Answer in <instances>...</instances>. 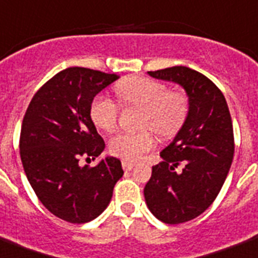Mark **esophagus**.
I'll return each instance as SVG.
<instances>
[{"label": "esophagus", "instance_id": "34e87169", "mask_svg": "<svg viewBox=\"0 0 258 258\" xmlns=\"http://www.w3.org/2000/svg\"><path fill=\"white\" fill-rule=\"evenodd\" d=\"M121 166H123V169L124 170H131V169L135 166V162H130V161H123L121 162Z\"/></svg>", "mask_w": 258, "mask_h": 258}]
</instances>
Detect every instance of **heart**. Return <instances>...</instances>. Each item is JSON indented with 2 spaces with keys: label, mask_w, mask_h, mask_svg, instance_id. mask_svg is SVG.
I'll use <instances>...</instances> for the list:
<instances>
[{
  "label": "heart",
  "mask_w": 258,
  "mask_h": 258,
  "mask_svg": "<svg viewBox=\"0 0 258 258\" xmlns=\"http://www.w3.org/2000/svg\"><path fill=\"white\" fill-rule=\"evenodd\" d=\"M124 105H141L139 125L150 127L161 137H169L181 127L188 112V98L180 90H166L160 81L146 77H130L115 88ZM90 120L97 128L111 133L117 124L119 105L105 94L94 96L89 107ZM155 139L149 130L123 131L109 141V153L124 161H135L151 149Z\"/></svg>",
  "instance_id": "obj_1"
}]
</instances>
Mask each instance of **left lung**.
<instances>
[{
	"mask_svg": "<svg viewBox=\"0 0 258 258\" xmlns=\"http://www.w3.org/2000/svg\"><path fill=\"white\" fill-rule=\"evenodd\" d=\"M151 77L181 85L189 111L181 130L161 151L153 166L145 199L155 218L168 225L203 214L222 189L234 155V134L226 98L214 82L185 66H173Z\"/></svg>",
	"mask_w": 258,
	"mask_h": 258,
	"instance_id": "8db88e82",
	"label": "left lung"
}]
</instances>
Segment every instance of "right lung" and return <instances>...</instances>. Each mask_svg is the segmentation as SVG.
<instances>
[{
	"label": "right lung",
	"mask_w": 258,
	"mask_h": 258,
	"mask_svg": "<svg viewBox=\"0 0 258 258\" xmlns=\"http://www.w3.org/2000/svg\"><path fill=\"white\" fill-rule=\"evenodd\" d=\"M117 78L85 68L62 70L35 93L23 119L20 157L27 178L43 206L70 223L97 218L123 176L115 157L94 168L82 165L105 147L90 120V103Z\"/></svg>",
	"instance_id": "right-lung-1"
}]
</instances>
